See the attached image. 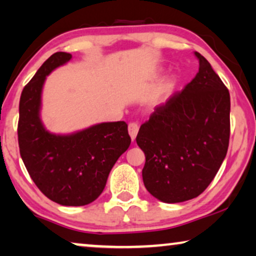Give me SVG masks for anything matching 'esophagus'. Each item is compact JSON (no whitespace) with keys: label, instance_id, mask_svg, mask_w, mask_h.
<instances>
[{"label":"esophagus","instance_id":"obj_1","mask_svg":"<svg viewBox=\"0 0 256 256\" xmlns=\"http://www.w3.org/2000/svg\"><path fill=\"white\" fill-rule=\"evenodd\" d=\"M128 132H129V135H130V137H132V140H134L137 136V132H138V124H135V122L129 124Z\"/></svg>","mask_w":256,"mask_h":256}]
</instances>
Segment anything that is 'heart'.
Masks as SVG:
<instances>
[{
  "label": "heart",
  "instance_id": "b5f03b06",
  "mask_svg": "<svg viewBox=\"0 0 256 256\" xmlns=\"http://www.w3.org/2000/svg\"><path fill=\"white\" fill-rule=\"evenodd\" d=\"M178 83H179V78H178V76H176V75L168 76V78H166L164 82L160 84V86L158 88V90L156 91L154 99H152L154 102L159 104L164 100V99L168 98V96L172 94L174 88H176Z\"/></svg>",
  "mask_w": 256,
  "mask_h": 256
}]
</instances>
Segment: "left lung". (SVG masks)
Masks as SVG:
<instances>
[{
	"instance_id": "obj_1",
	"label": "left lung",
	"mask_w": 256,
	"mask_h": 256,
	"mask_svg": "<svg viewBox=\"0 0 256 256\" xmlns=\"http://www.w3.org/2000/svg\"><path fill=\"white\" fill-rule=\"evenodd\" d=\"M194 55L198 72L182 91L156 107L136 137L146 154L144 186L165 203L188 201L204 192L228 148V90L206 58Z\"/></svg>"
}]
</instances>
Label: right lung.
<instances>
[{"label":"right lung","instance_id":"right-lung-1","mask_svg":"<svg viewBox=\"0 0 256 256\" xmlns=\"http://www.w3.org/2000/svg\"><path fill=\"white\" fill-rule=\"evenodd\" d=\"M72 60L54 53L25 85L20 100L18 144L36 187L53 202L80 206L94 202L106 186L110 170L130 146L124 121L102 122L72 134H54L44 126L42 94L46 77Z\"/></svg>","mask_w":256,"mask_h":256}]
</instances>
